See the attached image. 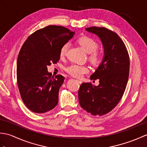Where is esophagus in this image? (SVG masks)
<instances>
[{
	"instance_id": "34e87169",
	"label": "esophagus",
	"mask_w": 147,
	"mask_h": 147,
	"mask_svg": "<svg viewBox=\"0 0 147 147\" xmlns=\"http://www.w3.org/2000/svg\"><path fill=\"white\" fill-rule=\"evenodd\" d=\"M76 82L78 83L79 84H82V81H80V80H76Z\"/></svg>"
}]
</instances>
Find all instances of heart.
Masks as SVG:
<instances>
[{
    "label": "heart",
    "mask_w": 147,
    "mask_h": 147,
    "mask_svg": "<svg viewBox=\"0 0 147 147\" xmlns=\"http://www.w3.org/2000/svg\"><path fill=\"white\" fill-rule=\"evenodd\" d=\"M79 45L82 47L84 51L89 54V59L93 64H98L102 61L104 57V52L102 51H98V43L94 39L89 36L81 37L78 40ZM69 49V43H65L61 47L60 49L61 57H64L67 54ZM68 74L75 78H82L84 74L88 73L89 69L85 65L73 64L65 68Z\"/></svg>",
    "instance_id": "obj_1"
}]
</instances>
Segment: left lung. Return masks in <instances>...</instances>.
Segmentation results:
<instances>
[{
  "label": "left lung",
  "mask_w": 147,
  "mask_h": 147,
  "mask_svg": "<svg viewBox=\"0 0 147 147\" xmlns=\"http://www.w3.org/2000/svg\"><path fill=\"white\" fill-rule=\"evenodd\" d=\"M87 32L97 35L102 43L104 57L90 79L99 80L98 86L83 83L78 90L79 102L93 115H105L119 102L128 81L129 57L117 34L104 27L92 26Z\"/></svg>",
  "instance_id": "8db88e82"
}]
</instances>
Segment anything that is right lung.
<instances>
[{
	"label": "right lung",
	"instance_id": "obj_1",
	"mask_svg": "<svg viewBox=\"0 0 147 147\" xmlns=\"http://www.w3.org/2000/svg\"><path fill=\"white\" fill-rule=\"evenodd\" d=\"M74 32L66 28L50 25L36 31L23 43L17 61V82L24 104L38 114L57 105L59 91L64 77L52 76L47 66L60 59V49Z\"/></svg>",
	"mask_w": 147,
	"mask_h": 147
}]
</instances>
